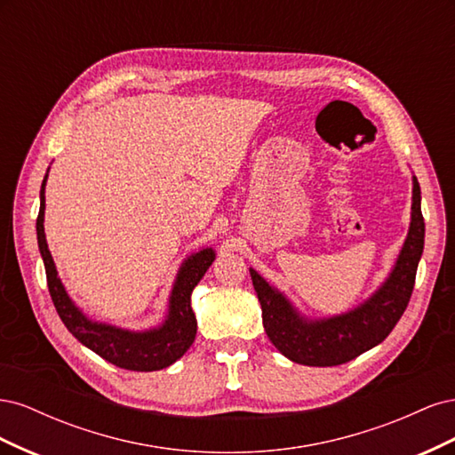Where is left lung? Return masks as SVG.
Listing matches in <instances>:
<instances>
[{"label": "left lung", "instance_id": "left-lung-1", "mask_svg": "<svg viewBox=\"0 0 455 455\" xmlns=\"http://www.w3.org/2000/svg\"><path fill=\"white\" fill-rule=\"evenodd\" d=\"M425 222L421 189L411 176V212L408 235L385 281L359 306L332 316H307L284 292L251 267L261 319L269 341L286 359L306 366H338L376 347L401 319L423 254Z\"/></svg>", "mask_w": 455, "mask_h": 455}]
</instances>
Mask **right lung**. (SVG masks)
<instances>
[{
	"mask_svg": "<svg viewBox=\"0 0 455 455\" xmlns=\"http://www.w3.org/2000/svg\"><path fill=\"white\" fill-rule=\"evenodd\" d=\"M47 176L49 169L39 189V214L36 231L39 254L45 264L49 292L64 326L70 330V334L79 343H84L85 347L100 355L104 361L119 368L154 371L176 363L191 347L197 334V321L194 309H191V292H194V288L216 258L212 246H203L197 252H191L178 267L167 301V313H164L159 324L144 330H131L94 321L81 311L70 294L66 292L57 266H54V259L49 252L44 226Z\"/></svg>",
	"mask_w": 455,
	"mask_h": 455,
	"instance_id": "add662e5",
	"label": "right lung"
}]
</instances>
